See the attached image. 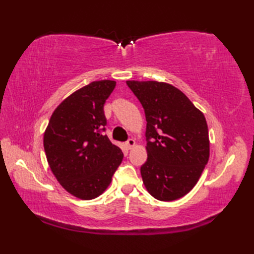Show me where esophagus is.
I'll return each mask as SVG.
<instances>
[{
	"mask_svg": "<svg viewBox=\"0 0 254 254\" xmlns=\"http://www.w3.org/2000/svg\"><path fill=\"white\" fill-rule=\"evenodd\" d=\"M126 145H127V147L128 149H131L134 146V145H135V141H134L133 138H128L127 141V143H126Z\"/></svg>",
	"mask_w": 254,
	"mask_h": 254,
	"instance_id": "esophagus-1",
	"label": "esophagus"
}]
</instances>
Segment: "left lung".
I'll use <instances>...</instances> for the list:
<instances>
[{
  "label": "left lung",
  "mask_w": 254,
  "mask_h": 254,
  "mask_svg": "<svg viewBox=\"0 0 254 254\" xmlns=\"http://www.w3.org/2000/svg\"><path fill=\"white\" fill-rule=\"evenodd\" d=\"M146 118L145 188L159 201H175L196 185L209 157L203 113L181 90L166 83L127 80Z\"/></svg>",
  "instance_id": "left-lung-1"
}]
</instances>
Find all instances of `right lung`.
Instances as JSON below:
<instances>
[{"label":"right lung","instance_id":"add662e5","mask_svg":"<svg viewBox=\"0 0 254 254\" xmlns=\"http://www.w3.org/2000/svg\"><path fill=\"white\" fill-rule=\"evenodd\" d=\"M115 80H97L58 106L48 124L44 147L57 180L72 195L93 199L110 185L123 159L122 150L104 135V106Z\"/></svg>","mask_w":254,"mask_h":254}]
</instances>
